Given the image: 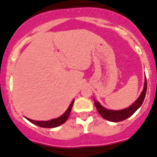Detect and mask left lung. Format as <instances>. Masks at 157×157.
<instances>
[{
    "label": "left lung",
    "instance_id": "1",
    "mask_svg": "<svg viewBox=\"0 0 157 157\" xmlns=\"http://www.w3.org/2000/svg\"><path fill=\"white\" fill-rule=\"evenodd\" d=\"M147 92V79L145 78L144 82V90H143L142 92H141V95L139 98L136 100V101L131 105L130 107L127 108L126 109H123L121 110H108V109L103 108L101 105L98 103V101H94L95 102V105L96 107L98 113H100L101 116L105 120H109L111 122H120L123 120H126L129 117H131L133 113L140 108L141 105H142L143 101H144L145 95H146Z\"/></svg>",
    "mask_w": 157,
    "mask_h": 157
}]
</instances>
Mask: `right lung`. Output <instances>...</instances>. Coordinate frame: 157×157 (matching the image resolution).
Here are the masks:
<instances>
[{"mask_svg":"<svg viewBox=\"0 0 157 157\" xmlns=\"http://www.w3.org/2000/svg\"><path fill=\"white\" fill-rule=\"evenodd\" d=\"M74 100L72 101L71 104L70 106L68 107L67 110L65 112V113H64L63 115H62V116L59 118L54 119V120H49V121H35V120H31V119H28V118L27 120H29V121L31 122L32 123H34V124L37 125V126H40V127H44V128H54V127H57L60 126V125L63 124L66 120H67L69 115H70L72 106H73L74 105Z\"/></svg>","mask_w":157,"mask_h":157,"instance_id":"right-lung-1","label":"right lung"}]
</instances>
